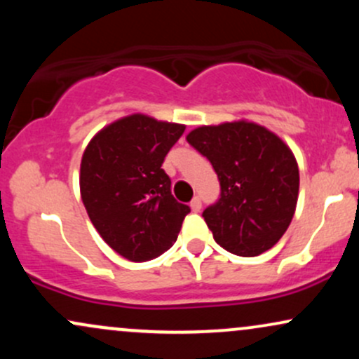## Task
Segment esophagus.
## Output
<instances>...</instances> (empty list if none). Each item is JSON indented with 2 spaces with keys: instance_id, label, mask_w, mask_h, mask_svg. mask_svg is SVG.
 <instances>
[{
  "instance_id": "1",
  "label": "esophagus",
  "mask_w": 359,
  "mask_h": 359,
  "mask_svg": "<svg viewBox=\"0 0 359 359\" xmlns=\"http://www.w3.org/2000/svg\"><path fill=\"white\" fill-rule=\"evenodd\" d=\"M201 208H203V203H201L199 197H194V199L191 201V209L194 212H199Z\"/></svg>"
}]
</instances>
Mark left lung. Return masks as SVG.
<instances>
[{
	"instance_id": "left-lung-1",
	"label": "left lung",
	"mask_w": 359,
	"mask_h": 359,
	"mask_svg": "<svg viewBox=\"0 0 359 359\" xmlns=\"http://www.w3.org/2000/svg\"><path fill=\"white\" fill-rule=\"evenodd\" d=\"M187 142L219 179V199L203 212L217 245L238 257H257L277 245L299 197V167L290 148L248 121L199 126Z\"/></svg>"
}]
</instances>
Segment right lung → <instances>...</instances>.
Segmentation results:
<instances>
[{"label":"right lung","mask_w":359,"mask_h":359,"mask_svg":"<svg viewBox=\"0 0 359 359\" xmlns=\"http://www.w3.org/2000/svg\"><path fill=\"white\" fill-rule=\"evenodd\" d=\"M185 126L131 114L102 128L81 162V197L101 238L130 262L160 257L191 208L177 203L163 160Z\"/></svg>","instance_id":"add662e5"}]
</instances>
